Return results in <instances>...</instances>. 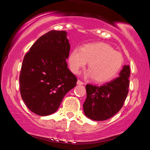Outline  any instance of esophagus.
Instances as JSON below:
<instances>
[{"instance_id": "obj_1", "label": "esophagus", "mask_w": 150, "mask_h": 150, "mask_svg": "<svg viewBox=\"0 0 150 150\" xmlns=\"http://www.w3.org/2000/svg\"><path fill=\"white\" fill-rule=\"evenodd\" d=\"M77 85H84L83 82H82V81H80V80H77Z\"/></svg>"}]
</instances>
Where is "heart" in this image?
Returning a JSON list of instances; mask_svg holds the SVG:
<instances>
[{
	"label": "heart",
	"mask_w": 150,
	"mask_h": 150,
	"mask_svg": "<svg viewBox=\"0 0 150 150\" xmlns=\"http://www.w3.org/2000/svg\"><path fill=\"white\" fill-rule=\"evenodd\" d=\"M89 62V68L85 76L94 77L97 82L112 80L123 64V57L107 44L102 42L87 44L81 49H75L70 53L68 63L74 74L78 73Z\"/></svg>",
	"instance_id": "heart-1"
}]
</instances>
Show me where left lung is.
<instances>
[{"mask_svg": "<svg viewBox=\"0 0 150 150\" xmlns=\"http://www.w3.org/2000/svg\"><path fill=\"white\" fill-rule=\"evenodd\" d=\"M130 66L125 65L119 76L101 86L86 85L87 98L83 104L85 116L93 120H107L122 108L128 93Z\"/></svg>", "mask_w": 150, "mask_h": 150, "instance_id": "obj_1", "label": "left lung"}]
</instances>
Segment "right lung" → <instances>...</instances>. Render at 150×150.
<instances>
[{
	"instance_id": "add662e5",
	"label": "right lung",
	"mask_w": 150,
	"mask_h": 150,
	"mask_svg": "<svg viewBox=\"0 0 150 150\" xmlns=\"http://www.w3.org/2000/svg\"><path fill=\"white\" fill-rule=\"evenodd\" d=\"M65 31L52 30L37 39L22 62L20 94L27 108L41 116L58 110L65 94L76 86L68 68L70 44Z\"/></svg>"
}]
</instances>
